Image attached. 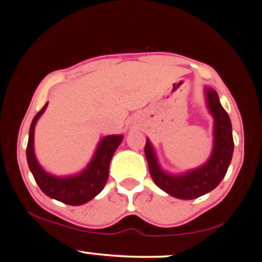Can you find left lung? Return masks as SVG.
Listing matches in <instances>:
<instances>
[{"label":"left lung","instance_id":"left-lung-1","mask_svg":"<svg viewBox=\"0 0 262 262\" xmlns=\"http://www.w3.org/2000/svg\"><path fill=\"white\" fill-rule=\"evenodd\" d=\"M204 91L207 106L214 119V143L212 154L206 164L181 175H171L160 167L149 139H146L144 149L150 175L156 186L179 200H194L217 187L224 179L233 156L234 141L229 116L222 107L218 93L214 90L206 87Z\"/></svg>","mask_w":262,"mask_h":262}]
</instances>
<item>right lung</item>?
Returning <instances> with one entry per match:
<instances>
[{
    "mask_svg": "<svg viewBox=\"0 0 262 262\" xmlns=\"http://www.w3.org/2000/svg\"><path fill=\"white\" fill-rule=\"evenodd\" d=\"M48 103L35 114L29 128V139L27 145V161L35 182L47 196L70 206H81L91 201L103 189L108 180L111 159L123 135H107L102 138L96 149L92 160L85 170L73 176L56 177L50 175L39 165L34 154V128L38 119L44 113Z\"/></svg>",
    "mask_w": 262,
    "mask_h": 262,
    "instance_id": "right-lung-1",
    "label": "right lung"
}]
</instances>
